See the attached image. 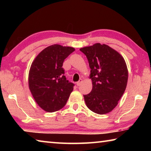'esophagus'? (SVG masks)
Here are the masks:
<instances>
[{
  "label": "esophagus",
  "mask_w": 151,
  "mask_h": 151,
  "mask_svg": "<svg viewBox=\"0 0 151 151\" xmlns=\"http://www.w3.org/2000/svg\"><path fill=\"white\" fill-rule=\"evenodd\" d=\"M82 82H83V80H82V79L81 78L80 80H79V81L77 82V83H76V85H77L78 86H80V85H81V83H82Z\"/></svg>",
  "instance_id": "1"
}]
</instances>
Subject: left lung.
Here are the masks:
<instances>
[{"instance_id": "obj_1", "label": "left lung", "mask_w": 151, "mask_h": 151, "mask_svg": "<svg viewBox=\"0 0 151 151\" xmlns=\"http://www.w3.org/2000/svg\"><path fill=\"white\" fill-rule=\"evenodd\" d=\"M80 50L88 59L93 83L91 93L84 95L86 106L95 113H108L115 108L126 89V63L117 51L106 45L96 43Z\"/></svg>"}]
</instances>
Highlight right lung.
<instances>
[{"instance_id":"add662e5","label":"right lung","mask_w":151,"mask_h":151,"mask_svg":"<svg viewBox=\"0 0 151 151\" xmlns=\"http://www.w3.org/2000/svg\"><path fill=\"white\" fill-rule=\"evenodd\" d=\"M75 51L70 47L53 45L40 52L32 63L29 85L33 98L40 108L52 112L63 108L75 84L65 76L63 64Z\"/></svg>"}]
</instances>
